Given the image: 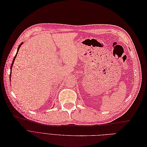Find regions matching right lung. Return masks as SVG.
I'll list each match as a JSON object with an SVG mask.
<instances>
[{"mask_svg":"<svg viewBox=\"0 0 147 147\" xmlns=\"http://www.w3.org/2000/svg\"><path fill=\"white\" fill-rule=\"evenodd\" d=\"M23 43L22 42V44H20V45L18 46V50H17V53H16V55H15V57H14V58H13V61H12V64H11V72H10V80H11V70H12V66H13V62H14V60H15V59H16V56H17V53H18V50H19V49H20V47H21V45H22V44H23Z\"/></svg>","mask_w":147,"mask_h":147,"instance_id":"obj_1","label":"right lung"}]
</instances>
